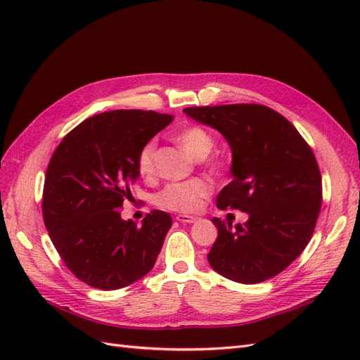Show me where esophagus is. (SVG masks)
I'll return each mask as SVG.
<instances>
[{
    "instance_id": "34e87169",
    "label": "esophagus",
    "mask_w": 360,
    "mask_h": 360,
    "mask_svg": "<svg viewBox=\"0 0 360 360\" xmlns=\"http://www.w3.org/2000/svg\"><path fill=\"white\" fill-rule=\"evenodd\" d=\"M176 219L179 222H181V224H193V222H197V217L189 216V214H177Z\"/></svg>"
}]
</instances>
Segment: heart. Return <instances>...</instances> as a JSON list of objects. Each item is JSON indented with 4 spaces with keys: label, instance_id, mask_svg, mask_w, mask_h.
<instances>
[{
    "label": "heart",
    "instance_id": "b5f03b06",
    "mask_svg": "<svg viewBox=\"0 0 360 360\" xmlns=\"http://www.w3.org/2000/svg\"><path fill=\"white\" fill-rule=\"evenodd\" d=\"M176 143L184 153L193 160H202L214 148V139L205 129L189 126L174 135ZM156 143L153 139L139 148L136 167L143 177L151 179L155 176ZM213 192V184L204 177H195L188 181L171 183L156 195V204L162 209L172 212H193Z\"/></svg>",
    "mask_w": 360,
    "mask_h": 360
}]
</instances>
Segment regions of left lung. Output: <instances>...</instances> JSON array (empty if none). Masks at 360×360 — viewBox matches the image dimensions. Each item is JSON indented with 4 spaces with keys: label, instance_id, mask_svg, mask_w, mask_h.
Wrapping results in <instances>:
<instances>
[{
    "label": "left lung",
    "instance_id": "left-lung-1",
    "mask_svg": "<svg viewBox=\"0 0 360 360\" xmlns=\"http://www.w3.org/2000/svg\"><path fill=\"white\" fill-rule=\"evenodd\" d=\"M231 147L233 180L217 209L248 213L245 224L213 217L217 238L207 259L217 274L258 284L287 269L311 240L321 207V174L311 147L285 117L264 105L184 108Z\"/></svg>",
    "mask_w": 360,
    "mask_h": 360
}]
</instances>
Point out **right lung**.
<instances>
[{
	"instance_id": "obj_1",
	"label": "right lung",
	"mask_w": 360,
	"mask_h": 360,
	"mask_svg": "<svg viewBox=\"0 0 360 360\" xmlns=\"http://www.w3.org/2000/svg\"><path fill=\"white\" fill-rule=\"evenodd\" d=\"M172 122L155 111L117 110L84 120L53 151L43 188V221L72 274L105 291L153 269L172 225L153 210L143 225L122 219L139 177L138 151Z\"/></svg>"
}]
</instances>
